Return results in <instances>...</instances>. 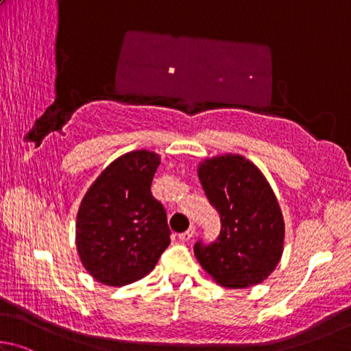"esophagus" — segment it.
<instances>
[{"mask_svg": "<svg viewBox=\"0 0 351 351\" xmlns=\"http://www.w3.org/2000/svg\"><path fill=\"white\" fill-rule=\"evenodd\" d=\"M195 234V226H189V230L188 231H185V232H182V234H179V241L180 242H189L193 239V236Z\"/></svg>", "mask_w": 351, "mask_h": 351, "instance_id": "esophagus-1", "label": "esophagus"}]
</instances>
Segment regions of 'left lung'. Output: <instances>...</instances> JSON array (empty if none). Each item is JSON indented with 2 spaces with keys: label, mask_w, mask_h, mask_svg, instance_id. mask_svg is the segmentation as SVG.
I'll return each mask as SVG.
<instances>
[{
  "label": "left lung",
  "mask_w": 351,
  "mask_h": 351,
  "mask_svg": "<svg viewBox=\"0 0 351 351\" xmlns=\"http://www.w3.org/2000/svg\"><path fill=\"white\" fill-rule=\"evenodd\" d=\"M197 174L222 222L216 242L195 243L202 268L228 288L262 284L280 262L285 241L279 202L265 176L239 154L205 158Z\"/></svg>",
  "instance_id": "8db88e82"
}]
</instances>
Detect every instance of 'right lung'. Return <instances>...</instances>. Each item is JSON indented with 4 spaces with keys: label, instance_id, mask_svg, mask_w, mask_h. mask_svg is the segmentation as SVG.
Here are the masks:
<instances>
[{
    "label": "right lung",
    "instance_id": "add662e5",
    "mask_svg": "<svg viewBox=\"0 0 351 351\" xmlns=\"http://www.w3.org/2000/svg\"><path fill=\"white\" fill-rule=\"evenodd\" d=\"M158 165L160 156L152 151L123 154L101 171L80 204L77 253L103 285L143 279L171 243L165 208L151 194Z\"/></svg>",
    "mask_w": 351,
    "mask_h": 351
}]
</instances>
